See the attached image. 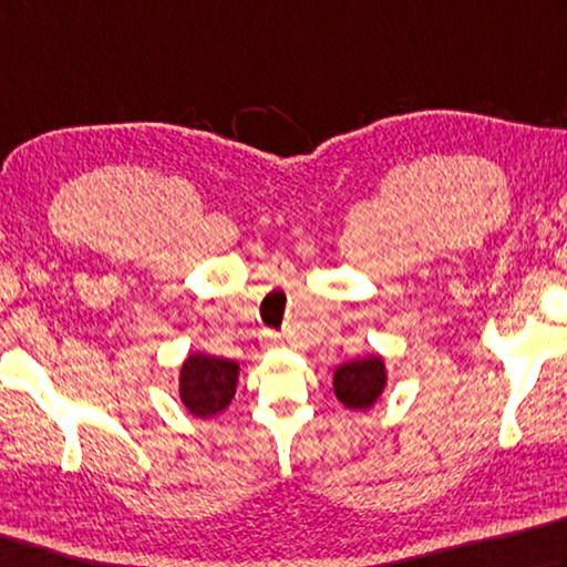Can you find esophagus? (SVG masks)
<instances>
[{
	"label": "esophagus",
	"mask_w": 567,
	"mask_h": 567,
	"mask_svg": "<svg viewBox=\"0 0 567 567\" xmlns=\"http://www.w3.org/2000/svg\"><path fill=\"white\" fill-rule=\"evenodd\" d=\"M262 339H265V344H277V342H280V334H275V332H265V334H262Z\"/></svg>",
	"instance_id": "1"
}]
</instances>
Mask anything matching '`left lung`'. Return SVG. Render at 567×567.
I'll return each mask as SVG.
<instances>
[{
	"mask_svg": "<svg viewBox=\"0 0 567 567\" xmlns=\"http://www.w3.org/2000/svg\"><path fill=\"white\" fill-rule=\"evenodd\" d=\"M334 394L347 409L367 411L377 404L386 386V367L379 354L352 359L334 369Z\"/></svg>",
	"mask_w": 567,
	"mask_h": 567,
	"instance_id": "left-lung-1",
	"label": "left lung"
}]
</instances>
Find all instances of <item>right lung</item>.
<instances>
[{"mask_svg":"<svg viewBox=\"0 0 567 567\" xmlns=\"http://www.w3.org/2000/svg\"><path fill=\"white\" fill-rule=\"evenodd\" d=\"M238 362L210 354H190L181 367V401L198 419L228 409L238 386Z\"/></svg>","mask_w":567,"mask_h":567,"instance_id":"obj_1","label":"right lung"}]
</instances>
